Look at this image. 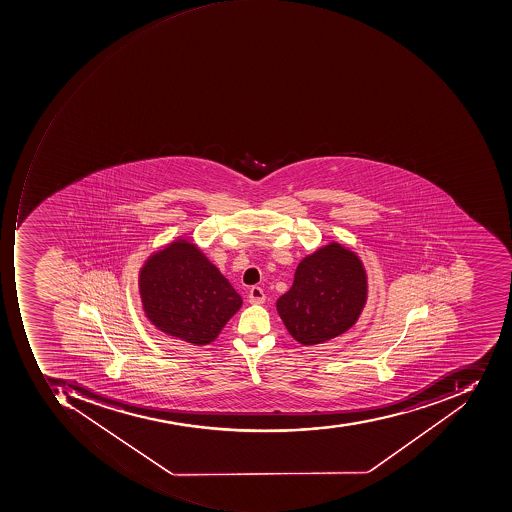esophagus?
I'll use <instances>...</instances> for the list:
<instances>
[{"mask_svg": "<svg viewBox=\"0 0 512 512\" xmlns=\"http://www.w3.org/2000/svg\"><path fill=\"white\" fill-rule=\"evenodd\" d=\"M266 296L263 293V289L260 286H252L251 291H249V302L254 305H260L265 302Z\"/></svg>", "mask_w": 512, "mask_h": 512, "instance_id": "esophagus-1", "label": "esophagus"}]
</instances>
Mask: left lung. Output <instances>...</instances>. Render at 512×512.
Masks as SVG:
<instances>
[{"instance_id": "obj_1", "label": "left lung", "mask_w": 512, "mask_h": 512, "mask_svg": "<svg viewBox=\"0 0 512 512\" xmlns=\"http://www.w3.org/2000/svg\"><path fill=\"white\" fill-rule=\"evenodd\" d=\"M366 300L360 257L333 241L300 261L293 286L277 300V311L289 335L314 346L353 327Z\"/></svg>"}]
</instances>
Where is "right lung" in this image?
Masks as SVG:
<instances>
[{
	"instance_id": "right-lung-1",
	"label": "right lung",
	"mask_w": 512,
	"mask_h": 512,
	"mask_svg": "<svg viewBox=\"0 0 512 512\" xmlns=\"http://www.w3.org/2000/svg\"><path fill=\"white\" fill-rule=\"evenodd\" d=\"M146 318L168 336L207 346L243 304L212 261L193 241H173L154 252L138 275Z\"/></svg>"
}]
</instances>
